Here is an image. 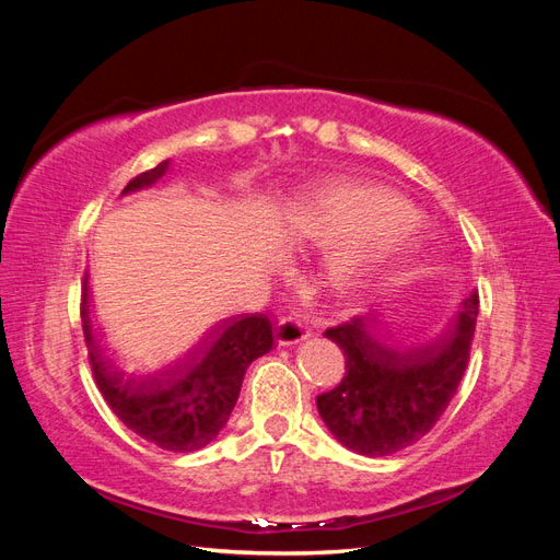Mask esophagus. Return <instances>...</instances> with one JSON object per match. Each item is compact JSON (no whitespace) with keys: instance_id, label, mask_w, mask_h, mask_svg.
Segmentation results:
<instances>
[{"instance_id":"1","label":"esophagus","mask_w":560,"mask_h":560,"mask_svg":"<svg viewBox=\"0 0 560 560\" xmlns=\"http://www.w3.org/2000/svg\"><path fill=\"white\" fill-rule=\"evenodd\" d=\"M276 334H278V343L280 346H296V343L303 341V338L311 336V329L303 325L299 317L287 315V317L280 319Z\"/></svg>"}]
</instances>
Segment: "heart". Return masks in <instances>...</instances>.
Segmentation results:
<instances>
[{"instance_id": "heart-1", "label": "heart", "mask_w": 560, "mask_h": 560, "mask_svg": "<svg viewBox=\"0 0 560 560\" xmlns=\"http://www.w3.org/2000/svg\"><path fill=\"white\" fill-rule=\"evenodd\" d=\"M292 249H322L317 282L343 303L401 278L422 252L425 219L376 182L331 179L301 194L278 224Z\"/></svg>"}]
</instances>
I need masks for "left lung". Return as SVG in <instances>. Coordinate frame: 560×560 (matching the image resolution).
<instances>
[{"instance_id": "left-lung-1", "label": "left lung", "mask_w": 560, "mask_h": 560, "mask_svg": "<svg viewBox=\"0 0 560 560\" xmlns=\"http://www.w3.org/2000/svg\"><path fill=\"white\" fill-rule=\"evenodd\" d=\"M479 292H471L444 334L418 343L366 313L325 331L346 354V374L317 395V411L346 448L378 457L425 436L451 404L469 362Z\"/></svg>"}]
</instances>
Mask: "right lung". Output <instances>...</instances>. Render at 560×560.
I'll list each match as a JSON object with an SVG mask.
<instances>
[{"label":"right lung","instance_id":"add662e5","mask_svg":"<svg viewBox=\"0 0 560 560\" xmlns=\"http://www.w3.org/2000/svg\"><path fill=\"white\" fill-rule=\"evenodd\" d=\"M165 167L167 161L132 177L124 194L156 182ZM79 313L93 378L109 409L128 430L173 453H191L212 442L238 401L247 366L276 343L266 313L231 315L202 329L182 358L163 369L132 371L95 334L86 276Z\"/></svg>","mask_w":560,"mask_h":560}]
</instances>
